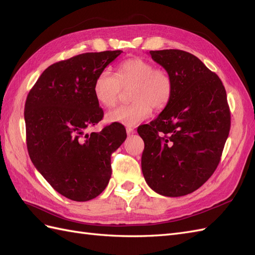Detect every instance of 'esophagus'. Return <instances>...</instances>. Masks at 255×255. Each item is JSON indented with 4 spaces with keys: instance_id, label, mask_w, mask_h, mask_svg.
I'll return each instance as SVG.
<instances>
[{
    "instance_id": "esophagus-1",
    "label": "esophagus",
    "mask_w": 255,
    "mask_h": 255,
    "mask_svg": "<svg viewBox=\"0 0 255 255\" xmlns=\"http://www.w3.org/2000/svg\"><path fill=\"white\" fill-rule=\"evenodd\" d=\"M127 133H128V135H130V134H134L135 133V129L134 128H127Z\"/></svg>"
}]
</instances>
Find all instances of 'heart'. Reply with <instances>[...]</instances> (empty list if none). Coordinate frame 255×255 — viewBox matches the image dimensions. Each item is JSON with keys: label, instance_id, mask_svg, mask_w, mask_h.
<instances>
[{"label": "heart", "instance_id": "1", "mask_svg": "<svg viewBox=\"0 0 255 255\" xmlns=\"http://www.w3.org/2000/svg\"><path fill=\"white\" fill-rule=\"evenodd\" d=\"M133 102L120 105L106 116L109 122L134 127L149 118L152 107L164 110L173 94V81L165 69L155 68L142 58H129L119 65L117 74L109 70L100 72L94 83L97 101L105 107L118 102L123 89H129Z\"/></svg>", "mask_w": 255, "mask_h": 255}]
</instances>
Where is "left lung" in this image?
Returning <instances> with one entry per match:
<instances>
[{"label": "left lung", "mask_w": 255, "mask_h": 255, "mask_svg": "<svg viewBox=\"0 0 255 255\" xmlns=\"http://www.w3.org/2000/svg\"><path fill=\"white\" fill-rule=\"evenodd\" d=\"M170 74V102L137 132L143 139L141 170L157 194L181 197L197 190L217 168L231 128L227 92L219 76L182 50L150 51Z\"/></svg>", "instance_id": "left-lung-1"}]
</instances>
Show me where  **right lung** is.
<instances>
[{
  "label": "right lung",
  "mask_w": 255,
  "mask_h": 255,
  "mask_svg": "<svg viewBox=\"0 0 255 255\" xmlns=\"http://www.w3.org/2000/svg\"><path fill=\"white\" fill-rule=\"evenodd\" d=\"M121 53H84L53 64L26 98L30 160L54 189L73 201H88L106 188L112 153L127 138L126 128L118 122L84 135L104 115L94 95L97 75Z\"/></svg>",
  "instance_id": "right-lung-1"
}]
</instances>
